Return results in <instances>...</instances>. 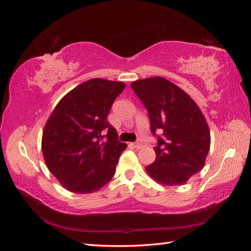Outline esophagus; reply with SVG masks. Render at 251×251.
<instances>
[{
    "instance_id": "34e87169",
    "label": "esophagus",
    "mask_w": 251,
    "mask_h": 251,
    "mask_svg": "<svg viewBox=\"0 0 251 251\" xmlns=\"http://www.w3.org/2000/svg\"><path fill=\"white\" fill-rule=\"evenodd\" d=\"M131 146L136 148V149H141L142 148V145L141 143H131Z\"/></svg>"
}]
</instances>
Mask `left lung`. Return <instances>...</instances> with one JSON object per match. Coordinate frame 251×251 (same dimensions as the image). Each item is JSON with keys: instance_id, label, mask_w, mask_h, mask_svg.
I'll list each match as a JSON object with an SVG mask.
<instances>
[{"instance_id": "8db88e82", "label": "left lung", "mask_w": 251, "mask_h": 251, "mask_svg": "<svg viewBox=\"0 0 251 251\" xmlns=\"http://www.w3.org/2000/svg\"><path fill=\"white\" fill-rule=\"evenodd\" d=\"M146 106L151 131L162 132L154 148L156 157L146 167L163 185H182L205 166L210 130L195 101L168 79L154 76L130 84Z\"/></svg>"}]
</instances>
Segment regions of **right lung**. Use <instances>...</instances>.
<instances>
[{"label":"right lung","mask_w":251,"mask_h":251,"mask_svg":"<svg viewBox=\"0 0 251 251\" xmlns=\"http://www.w3.org/2000/svg\"><path fill=\"white\" fill-rule=\"evenodd\" d=\"M124 88L123 82L88 79L63 96L47 120L42 136L44 161L68 191L94 193L114 176L127 145L117 140L106 116Z\"/></svg>","instance_id":"right-lung-1"}]
</instances>
